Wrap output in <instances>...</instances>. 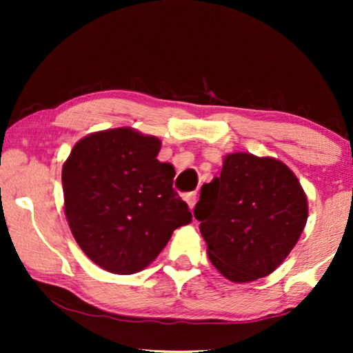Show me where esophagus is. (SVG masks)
Returning <instances> with one entry per match:
<instances>
[{"label":"esophagus","instance_id":"esophagus-1","mask_svg":"<svg viewBox=\"0 0 353 353\" xmlns=\"http://www.w3.org/2000/svg\"><path fill=\"white\" fill-rule=\"evenodd\" d=\"M196 201H197V192L196 191L194 192H188V194H186V202H188V205H190L191 210L194 209Z\"/></svg>","mask_w":353,"mask_h":353}]
</instances>
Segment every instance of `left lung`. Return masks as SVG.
Wrapping results in <instances>:
<instances>
[{"instance_id": "obj_1", "label": "left lung", "mask_w": 353, "mask_h": 353, "mask_svg": "<svg viewBox=\"0 0 353 353\" xmlns=\"http://www.w3.org/2000/svg\"><path fill=\"white\" fill-rule=\"evenodd\" d=\"M307 214L296 175L276 159L245 152L225 157L194 207L210 262L234 283L274 272L301 238Z\"/></svg>"}]
</instances>
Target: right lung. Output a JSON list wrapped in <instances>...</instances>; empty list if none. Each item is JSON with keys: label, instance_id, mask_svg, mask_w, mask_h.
I'll list each match as a JSON object with an SVG mask.
<instances>
[{"label": "right lung", "instance_id": "right-lung-1", "mask_svg": "<svg viewBox=\"0 0 353 353\" xmlns=\"http://www.w3.org/2000/svg\"><path fill=\"white\" fill-rule=\"evenodd\" d=\"M161 141L132 128L90 134L62 167L65 216L81 250L101 268L132 274L161 254L192 219L173 190L175 168Z\"/></svg>", "mask_w": 353, "mask_h": 353}]
</instances>
